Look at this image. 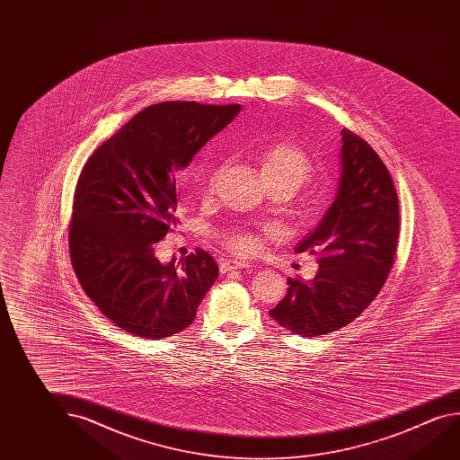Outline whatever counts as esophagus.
Instances as JSON below:
<instances>
[{
  "mask_svg": "<svg viewBox=\"0 0 460 460\" xmlns=\"http://www.w3.org/2000/svg\"><path fill=\"white\" fill-rule=\"evenodd\" d=\"M249 261H243V260H221L219 261V271L229 272L234 270H241V268H249Z\"/></svg>",
  "mask_w": 460,
  "mask_h": 460,
  "instance_id": "34e87169",
  "label": "esophagus"
}]
</instances>
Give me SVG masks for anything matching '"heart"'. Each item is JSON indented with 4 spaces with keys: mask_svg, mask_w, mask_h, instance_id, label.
Segmentation results:
<instances>
[{
    "mask_svg": "<svg viewBox=\"0 0 460 460\" xmlns=\"http://www.w3.org/2000/svg\"><path fill=\"white\" fill-rule=\"evenodd\" d=\"M258 168L263 178L266 188L278 186L290 190L294 194L296 189L311 181L316 173V166L308 152L303 151L300 146L288 141H278L264 147L258 155ZM225 165H217L211 168L205 192L213 194L218 186L219 178L223 174ZM221 239L227 249L233 250L237 255L247 256L255 253L263 245V234L253 233L250 229L237 227L223 233Z\"/></svg>",
    "mask_w": 460,
    "mask_h": 460,
    "instance_id": "obj_1",
    "label": "heart"
}]
</instances>
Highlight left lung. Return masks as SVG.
<instances>
[{
    "label": "left lung",
    "mask_w": 460,
    "mask_h": 460,
    "mask_svg": "<svg viewBox=\"0 0 460 460\" xmlns=\"http://www.w3.org/2000/svg\"><path fill=\"white\" fill-rule=\"evenodd\" d=\"M337 199L296 253L316 256L313 280L287 279V294L270 316L287 331L319 337L339 331L380 294L394 263L399 200L392 173L370 144L341 129Z\"/></svg>",
    "instance_id": "left-lung-1"
}]
</instances>
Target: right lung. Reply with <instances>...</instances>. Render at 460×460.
<instances>
[{"label":"right lung","instance_id":"obj_1","mask_svg":"<svg viewBox=\"0 0 460 460\" xmlns=\"http://www.w3.org/2000/svg\"><path fill=\"white\" fill-rule=\"evenodd\" d=\"M196 101L144 109L86 160L76 181L68 249L80 286L121 331L164 339L184 331L218 278L197 249L162 264L154 247L176 218V172L239 113Z\"/></svg>","mask_w":460,"mask_h":460}]
</instances>
